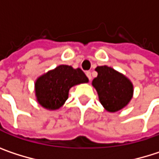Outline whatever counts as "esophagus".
I'll return each mask as SVG.
<instances>
[{
  "instance_id": "1",
  "label": "esophagus",
  "mask_w": 159,
  "mask_h": 159,
  "mask_svg": "<svg viewBox=\"0 0 159 159\" xmlns=\"http://www.w3.org/2000/svg\"><path fill=\"white\" fill-rule=\"evenodd\" d=\"M85 75H86V76H87V78L89 80H91L92 79V76H91V73L90 72H86L85 73Z\"/></svg>"
}]
</instances>
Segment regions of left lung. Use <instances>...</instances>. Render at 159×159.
I'll return each mask as SVG.
<instances>
[{"instance_id": "left-lung-1", "label": "left lung", "mask_w": 159, "mask_h": 159, "mask_svg": "<svg viewBox=\"0 0 159 159\" xmlns=\"http://www.w3.org/2000/svg\"><path fill=\"white\" fill-rule=\"evenodd\" d=\"M98 76L92 84L96 88L101 105L109 112L120 111L128 105L134 95L132 82L122 74L107 65L96 68Z\"/></svg>"}]
</instances>
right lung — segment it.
<instances>
[{
    "instance_id": "right-lung-1",
    "label": "right lung",
    "mask_w": 159,
    "mask_h": 159,
    "mask_svg": "<svg viewBox=\"0 0 159 159\" xmlns=\"http://www.w3.org/2000/svg\"><path fill=\"white\" fill-rule=\"evenodd\" d=\"M87 82L88 78L80 68L74 69L69 65H59L36 80L37 100L47 110H58L67 100L71 87Z\"/></svg>"
}]
</instances>
